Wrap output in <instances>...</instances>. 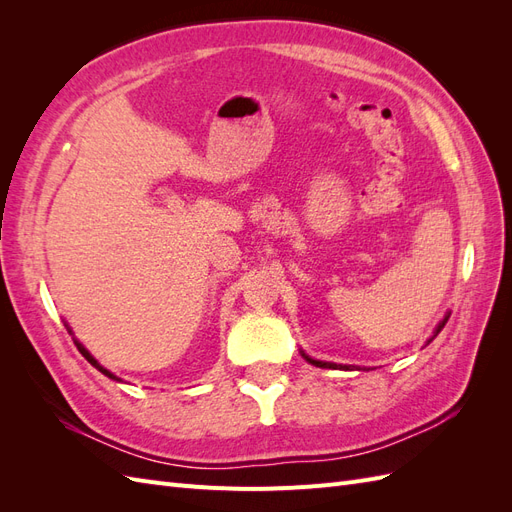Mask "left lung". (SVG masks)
<instances>
[{
  "label": "left lung",
  "instance_id": "left-lung-1",
  "mask_svg": "<svg viewBox=\"0 0 512 512\" xmlns=\"http://www.w3.org/2000/svg\"><path fill=\"white\" fill-rule=\"evenodd\" d=\"M448 316H451V314H446L442 320H440V324H438V327H436V331H433V337H436L442 329H444V324H446V320H448ZM431 337V339H433ZM431 339H429V342H431ZM427 342V344H429ZM301 356H303V359L307 361V363H312V365H316V367H322V369H350L348 365H337V363H329V361H316V359H312V356H307L303 350H301Z\"/></svg>",
  "mask_w": 512,
  "mask_h": 512
}]
</instances>
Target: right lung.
Returning <instances> with one entry per match:
<instances>
[{
  "mask_svg": "<svg viewBox=\"0 0 512 512\" xmlns=\"http://www.w3.org/2000/svg\"><path fill=\"white\" fill-rule=\"evenodd\" d=\"M74 344H76V348H79V352H81V354L85 356V359H87V361H89L91 365H94V367H96L98 371H102V374H104V376H108V378H111V380H119V378H117L115 374H111V371H108V369H104V367H102V365H100V363H98V361L94 359V356H91V354L87 352V348H85L83 344H79V342H76V339H74Z\"/></svg>",
  "mask_w": 512,
  "mask_h": 512,
  "instance_id": "right-lung-1",
  "label": "right lung"
}]
</instances>
